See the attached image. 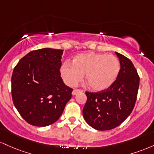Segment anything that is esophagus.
Here are the masks:
<instances>
[{
	"mask_svg": "<svg viewBox=\"0 0 154 154\" xmlns=\"http://www.w3.org/2000/svg\"><path fill=\"white\" fill-rule=\"evenodd\" d=\"M81 91H82V90H80V89H73V91H72V95H75V94H76L77 93H79V92H81Z\"/></svg>",
	"mask_w": 154,
	"mask_h": 154,
	"instance_id": "34e87169",
	"label": "esophagus"
}]
</instances>
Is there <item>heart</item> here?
Wrapping results in <instances>:
<instances>
[{"label": "heart", "mask_w": 154, "mask_h": 154, "mask_svg": "<svg viewBox=\"0 0 154 154\" xmlns=\"http://www.w3.org/2000/svg\"><path fill=\"white\" fill-rule=\"evenodd\" d=\"M120 72L119 60L113 55L103 53H82L77 54L72 65L65 62L60 68L64 82L75 86L85 74V81L92 90H106L115 82Z\"/></svg>", "instance_id": "b5f03b06"}]
</instances>
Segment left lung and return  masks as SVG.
<instances>
[{
  "label": "left lung",
  "instance_id": "1",
  "mask_svg": "<svg viewBox=\"0 0 154 154\" xmlns=\"http://www.w3.org/2000/svg\"><path fill=\"white\" fill-rule=\"evenodd\" d=\"M120 62L116 80L106 90L88 92L83 109L86 123L97 130L105 131L120 125L132 113L137 100L140 78L134 65L125 56L116 52Z\"/></svg>",
  "mask_w": 154,
  "mask_h": 154
}]
</instances>
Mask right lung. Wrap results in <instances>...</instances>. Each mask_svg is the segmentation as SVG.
I'll return each mask as SVG.
<instances>
[{
  "label": "right lung",
  "instance_id": "add662e5",
  "mask_svg": "<svg viewBox=\"0 0 154 154\" xmlns=\"http://www.w3.org/2000/svg\"><path fill=\"white\" fill-rule=\"evenodd\" d=\"M63 49L51 48L29 52L19 61L11 77V94L17 110L36 127L54 124L71 99L72 89L60 76Z\"/></svg>",
  "mask_w": 154,
  "mask_h": 154
}]
</instances>
